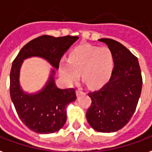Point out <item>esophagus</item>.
Listing matches in <instances>:
<instances>
[{"mask_svg":"<svg viewBox=\"0 0 152 152\" xmlns=\"http://www.w3.org/2000/svg\"><path fill=\"white\" fill-rule=\"evenodd\" d=\"M82 93H84V91H83L82 89H77V90H76V94H77V96L82 94Z\"/></svg>","mask_w":152,"mask_h":152,"instance_id":"esophagus-1","label":"esophagus"}]
</instances>
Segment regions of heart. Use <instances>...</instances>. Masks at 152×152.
Listing matches in <instances>:
<instances>
[{"mask_svg": "<svg viewBox=\"0 0 152 152\" xmlns=\"http://www.w3.org/2000/svg\"><path fill=\"white\" fill-rule=\"evenodd\" d=\"M115 67L113 53L107 47L80 45L68 55V61L60 62V72L68 83H73L81 72L82 79L91 88L107 83Z\"/></svg>", "mask_w": 152, "mask_h": 152, "instance_id": "1", "label": "heart"}]
</instances>
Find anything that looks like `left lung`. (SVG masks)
I'll list each match as a JSON object with an SVG mask.
<instances>
[{
  "mask_svg": "<svg viewBox=\"0 0 152 152\" xmlns=\"http://www.w3.org/2000/svg\"><path fill=\"white\" fill-rule=\"evenodd\" d=\"M113 53L115 67L107 84L89 92L91 106L86 118L93 129L109 133L117 132L129 122L135 111L143 80L136 56L116 40L99 39Z\"/></svg>",
  "mask_w": 152,
  "mask_h": 152,
  "instance_id": "1",
  "label": "left lung"
}]
</instances>
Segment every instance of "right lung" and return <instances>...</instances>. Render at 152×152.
<instances>
[{
    "label": "right lung",
    "mask_w": 152,
    "mask_h": 152,
    "mask_svg": "<svg viewBox=\"0 0 152 152\" xmlns=\"http://www.w3.org/2000/svg\"><path fill=\"white\" fill-rule=\"evenodd\" d=\"M78 37H54L44 35L26 44L12 62L10 72V96L17 115L24 124L40 134L53 133L61 129L67 120L66 107L76 100L74 88H58L52 70L49 80L41 91L28 94L20 88V68L23 61L32 56L45 59L58 69L61 57Z\"/></svg>",
    "instance_id": "add662e5"
}]
</instances>
